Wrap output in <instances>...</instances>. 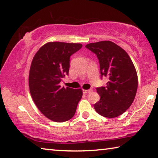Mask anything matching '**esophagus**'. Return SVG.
<instances>
[{"label": "esophagus", "mask_w": 158, "mask_h": 158, "mask_svg": "<svg viewBox=\"0 0 158 158\" xmlns=\"http://www.w3.org/2000/svg\"><path fill=\"white\" fill-rule=\"evenodd\" d=\"M93 91L92 89H89V90H83L84 94H88V93H91Z\"/></svg>", "instance_id": "obj_1"}]
</instances>
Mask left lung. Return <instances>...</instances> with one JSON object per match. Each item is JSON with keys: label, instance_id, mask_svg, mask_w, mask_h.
<instances>
[{"label": "left lung", "instance_id": "8db88e82", "mask_svg": "<svg viewBox=\"0 0 158 158\" xmlns=\"http://www.w3.org/2000/svg\"><path fill=\"white\" fill-rule=\"evenodd\" d=\"M86 48L97 56L101 77H106V86L96 88L101 99L94 104L99 114L108 118L118 117L133 102L138 87V77L127 52L110 41L87 44Z\"/></svg>", "mask_w": 158, "mask_h": 158}]
</instances>
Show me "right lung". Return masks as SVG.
<instances>
[{
    "mask_svg": "<svg viewBox=\"0 0 158 158\" xmlns=\"http://www.w3.org/2000/svg\"><path fill=\"white\" fill-rule=\"evenodd\" d=\"M81 44L49 42L34 57L30 67L29 86L32 99L42 114L56 122L73 117L82 97V90L61 87L68 75L70 56L81 48Z\"/></svg>",
    "mask_w": 158,
    "mask_h": 158,
    "instance_id": "add662e5",
    "label": "right lung"
}]
</instances>
